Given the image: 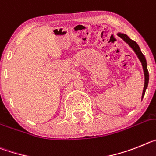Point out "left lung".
I'll return each mask as SVG.
<instances>
[{"mask_svg": "<svg viewBox=\"0 0 156 156\" xmlns=\"http://www.w3.org/2000/svg\"><path fill=\"white\" fill-rule=\"evenodd\" d=\"M117 36H118L119 37L121 38V39H123V41L126 42V43H127V44H128L129 46L133 49V50L135 52V54H137V57H138V59H139L140 61L141 62V64H142L143 71H144V89H143V92H142V99H143L144 93H145V90H146L147 87H148V79H149V75H148V69H147L146 59H145L144 56L143 55V54L141 53L139 46L137 44V43H136L135 41L130 40V38H129L127 35L123 34V33H117Z\"/></svg>", "mask_w": 156, "mask_h": 156, "instance_id": "obj_1", "label": "left lung"}]
</instances>
